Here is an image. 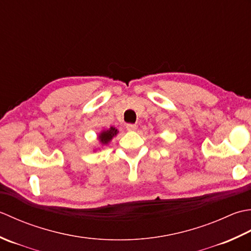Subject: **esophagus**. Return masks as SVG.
Returning a JSON list of instances; mask_svg holds the SVG:
<instances>
[{"mask_svg": "<svg viewBox=\"0 0 251 251\" xmlns=\"http://www.w3.org/2000/svg\"><path fill=\"white\" fill-rule=\"evenodd\" d=\"M126 130L127 131H136V129H137V126L136 125H132V124H129V125H126Z\"/></svg>", "mask_w": 251, "mask_h": 251, "instance_id": "34e87169", "label": "esophagus"}]
</instances>
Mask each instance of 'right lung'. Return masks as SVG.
<instances>
[{"label": "right lung", "instance_id": "add662e5", "mask_svg": "<svg viewBox=\"0 0 251 251\" xmlns=\"http://www.w3.org/2000/svg\"><path fill=\"white\" fill-rule=\"evenodd\" d=\"M119 131L118 129H116L114 126H110L109 129L107 130H103L99 133V136H97V139H99V142L101 144V146H105V145H108L110 141L114 139V137L118 134Z\"/></svg>", "mask_w": 251, "mask_h": 251}]
</instances>
